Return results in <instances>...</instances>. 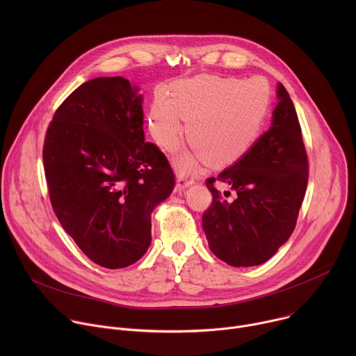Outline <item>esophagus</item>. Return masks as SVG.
Here are the masks:
<instances>
[{"label":"esophagus","instance_id":"1","mask_svg":"<svg viewBox=\"0 0 356 356\" xmlns=\"http://www.w3.org/2000/svg\"><path fill=\"white\" fill-rule=\"evenodd\" d=\"M194 183V179H190L188 177V175H183V173H180L179 176H177V181H176V191H180V190H183V188H186L187 186H190V184H193Z\"/></svg>","mask_w":356,"mask_h":356}]
</instances>
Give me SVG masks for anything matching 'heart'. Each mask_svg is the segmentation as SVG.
<instances>
[{"label":"heart","instance_id":"b5f03b06","mask_svg":"<svg viewBox=\"0 0 356 356\" xmlns=\"http://www.w3.org/2000/svg\"><path fill=\"white\" fill-rule=\"evenodd\" d=\"M270 107V91L259 79L241 81L198 76L158 92L149 111V131L156 143L170 152L180 142L187 121V139L197 150L180 161L190 169L207 156L213 163L239 159L258 139Z\"/></svg>","mask_w":356,"mask_h":356}]
</instances>
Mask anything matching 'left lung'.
I'll list each match as a JSON object with an SVG mask.
<instances>
[{"label": "left lung", "instance_id": "left-lung-1", "mask_svg": "<svg viewBox=\"0 0 356 356\" xmlns=\"http://www.w3.org/2000/svg\"><path fill=\"white\" fill-rule=\"evenodd\" d=\"M277 97L272 127L234 166L206 180L213 201L202 214V229L214 255L231 266L270 259L294 231L306 194L309 162L301 127L280 83ZM216 182L234 195L221 193Z\"/></svg>", "mask_w": 356, "mask_h": 356}]
</instances>
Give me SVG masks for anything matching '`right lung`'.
<instances>
[{"instance_id": "right-lung-1", "label": "right lung", "mask_w": 356, "mask_h": 356, "mask_svg": "<svg viewBox=\"0 0 356 356\" xmlns=\"http://www.w3.org/2000/svg\"><path fill=\"white\" fill-rule=\"evenodd\" d=\"M136 90L120 76L83 83L55 111L42 152L59 222L90 261L107 269L145 255L150 214L176 181L163 152L145 142Z\"/></svg>"}]
</instances>
